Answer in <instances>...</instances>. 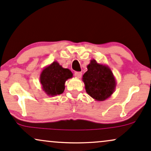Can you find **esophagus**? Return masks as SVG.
Segmentation results:
<instances>
[{"mask_svg":"<svg viewBox=\"0 0 151 151\" xmlns=\"http://www.w3.org/2000/svg\"><path fill=\"white\" fill-rule=\"evenodd\" d=\"M75 76L76 78H81V76H82V73H81V72H76L75 73Z\"/></svg>","mask_w":151,"mask_h":151,"instance_id":"1","label":"esophagus"}]
</instances>
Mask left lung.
Returning <instances> with one entry per match:
<instances>
[{
  "label": "left lung",
  "mask_w": 151,
  "mask_h": 151,
  "mask_svg": "<svg viewBox=\"0 0 151 151\" xmlns=\"http://www.w3.org/2000/svg\"><path fill=\"white\" fill-rule=\"evenodd\" d=\"M88 70L83 76L87 93L97 101H104L112 95L116 81L109 67L91 60Z\"/></svg>",
  "instance_id": "obj_1"
}]
</instances>
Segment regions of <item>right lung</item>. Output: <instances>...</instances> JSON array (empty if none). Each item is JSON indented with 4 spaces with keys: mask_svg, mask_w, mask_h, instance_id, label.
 Listing matches in <instances>:
<instances>
[{
    "mask_svg": "<svg viewBox=\"0 0 151 151\" xmlns=\"http://www.w3.org/2000/svg\"><path fill=\"white\" fill-rule=\"evenodd\" d=\"M72 77L73 73L69 69L63 68L57 61H54L42 70L40 82L47 95L56 96L63 93L65 81Z\"/></svg>",
    "mask_w": 151,
    "mask_h": 151,
    "instance_id": "obj_1",
    "label": "right lung"
}]
</instances>
